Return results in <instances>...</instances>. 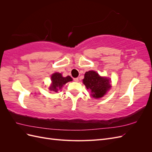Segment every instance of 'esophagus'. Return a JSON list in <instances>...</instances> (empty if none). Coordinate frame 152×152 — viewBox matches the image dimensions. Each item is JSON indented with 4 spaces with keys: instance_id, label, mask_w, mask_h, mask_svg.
<instances>
[{
    "instance_id": "obj_1",
    "label": "esophagus",
    "mask_w": 152,
    "mask_h": 152,
    "mask_svg": "<svg viewBox=\"0 0 152 152\" xmlns=\"http://www.w3.org/2000/svg\"><path fill=\"white\" fill-rule=\"evenodd\" d=\"M73 80L75 82H78L79 81V78H74V79H73Z\"/></svg>"
}]
</instances>
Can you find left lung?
I'll list each match as a JSON object with an SVG mask.
<instances>
[{
	"label": "left lung",
	"instance_id": "obj_1",
	"mask_svg": "<svg viewBox=\"0 0 152 152\" xmlns=\"http://www.w3.org/2000/svg\"><path fill=\"white\" fill-rule=\"evenodd\" d=\"M83 83L94 98L103 97L111 87L108 79L100 77L94 71H89L85 73Z\"/></svg>",
	"mask_w": 152,
	"mask_h": 152
}]
</instances>
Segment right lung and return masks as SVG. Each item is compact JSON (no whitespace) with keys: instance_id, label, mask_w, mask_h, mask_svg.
Masks as SVG:
<instances>
[{"instance_id":"obj_1","label":"right lung","mask_w":152,"mask_h":152,"mask_svg":"<svg viewBox=\"0 0 152 152\" xmlns=\"http://www.w3.org/2000/svg\"><path fill=\"white\" fill-rule=\"evenodd\" d=\"M72 80V79L70 76L63 77L61 73H54L51 76L52 85L49 87V89L50 91L58 92L59 89L61 88L63 85Z\"/></svg>"}]
</instances>
